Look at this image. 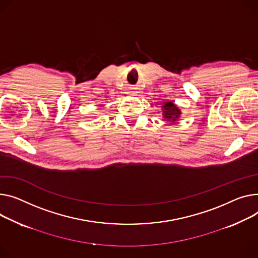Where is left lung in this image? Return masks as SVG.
<instances>
[{"label": "left lung", "mask_w": 258, "mask_h": 258, "mask_svg": "<svg viewBox=\"0 0 258 258\" xmlns=\"http://www.w3.org/2000/svg\"><path fill=\"white\" fill-rule=\"evenodd\" d=\"M162 108H163V116H164L166 121H170V122L174 123L181 114L179 108L176 107L171 100L163 102Z\"/></svg>", "instance_id": "left-lung-1"}]
</instances>
